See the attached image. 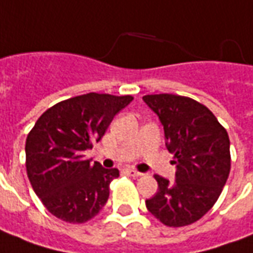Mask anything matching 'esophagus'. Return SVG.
<instances>
[{"label": "esophagus", "mask_w": 253, "mask_h": 253, "mask_svg": "<svg viewBox=\"0 0 253 253\" xmlns=\"http://www.w3.org/2000/svg\"><path fill=\"white\" fill-rule=\"evenodd\" d=\"M125 174H126V175H128V176H134V178H135V176L142 175V174H141L139 171H135V169H125Z\"/></svg>", "instance_id": "1"}]
</instances>
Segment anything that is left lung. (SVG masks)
I'll return each instance as SVG.
<instances>
[{"mask_svg":"<svg viewBox=\"0 0 253 253\" xmlns=\"http://www.w3.org/2000/svg\"><path fill=\"white\" fill-rule=\"evenodd\" d=\"M142 100L159 116L176 167L174 182L155 175L159 188L145 201L146 208L166 226L190 225L212 208L227 181V131L210 109L189 97L164 93Z\"/></svg>","mask_w":253,"mask_h":253,"instance_id":"1","label":"left lung"}]
</instances>
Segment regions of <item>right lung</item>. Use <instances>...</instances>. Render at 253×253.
I'll return each mask as SVG.
<instances>
[{"label": "right lung", "instance_id": "right-lung-1", "mask_svg": "<svg viewBox=\"0 0 253 253\" xmlns=\"http://www.w3.org/2000/svg\"><path fill=\"white\" fill-rule=\"evenodd\" d=\"M131 96L87 93L45 111L26 141V167L35 194L56 218L84 223L102 210L118 169L91 164L93 148Z\"/></svg>", "mask_w": 253, "mask_h": 253}]
</instances>
